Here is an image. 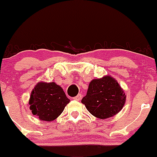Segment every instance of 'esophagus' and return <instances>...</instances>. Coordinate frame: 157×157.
<instances>
[{
    "mask_svg": "<svg viewBox=\"0 0 157 157\" xmlns=\"http://www.w3.org/2000/svg\"><path fill=\"white\" fill-rule=\"evenodd\" d=\"M82 95L81 94H78L76 97H75L74 99L75 100V101H80V100L82 99Z\"/></svg>",
    "mask_w": 157,
    "mask_h": 157,
    "instance_id": "1",
    "label": "esophagus"
}]
</instances>
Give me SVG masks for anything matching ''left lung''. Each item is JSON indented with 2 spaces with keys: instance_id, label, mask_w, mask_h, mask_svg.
Here are the masks:
<instances>
[{
  "instance_id": "left-lung-1",
  "label": "left lung",
  "mask_w": 157,
  "mask_h": 157,
  "mask_svg": "<svg viewBox=\"0 0 157 157\" xmlns=\"http://www.w3.org/2000/svg\"><path fill=\"white\" fill-rule=\"evenodd\" d=\"M126 95L115 78L104 76L90 82L86 95L82 99L87 110L101 120L114 116L123 109Z\"/></svg>"
}]
</instances>
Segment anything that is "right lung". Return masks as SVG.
<instances>
[{"label": "right lung", "instance_id": "1", "mask_svg": "<svg viewBox=\"0 0 157 157\" xmlns=\"http://www.w3.org/2000/svg\"><path fill=\"white\" fill-rule=\"evenodd\" d=\"M70 102L63 89L55 82H40L30 94L29 105L34 116L43 121L50 122L61 114Z\"/></svg>", "mask_w": 157, "mask_h": 157}]
</instances>
